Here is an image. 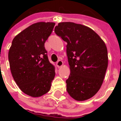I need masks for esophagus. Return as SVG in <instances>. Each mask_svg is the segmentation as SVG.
I'll list each match as a JSON object with an SVG mask.
<instances>
[{"label": "esophagus", "instance_id": "obj_1", "mask_svg": "<svg viewBox=\"0 0 121 121\" xmlns=\"http://www.w3.org/2000/svg\"><path fill=\"white\" fill-rule=\"evenodd\" d=\"M63 63L62 61L60 60L56 62V66L58 68H60L61 66H63Z\"/></svg>", "mask_w": 121, "mask_h": 121}]
</instances>
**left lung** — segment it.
Here are the masks:
<instances>
[{
    "mask_svg": "<svg viewBox=\"0 0 121 121\" xmlns=\"http://www.w3.org/2000/svg\"><path fill=\"white\" fill-rule=\"evenodd\" d=\"M55 32L67 43V92L78 101L92 97L99 90L108 66L105 44L92 29L74 22H60Z\"/></svg>",
    "mask_w": 121,
    "mask_h": 121,
    "instance_id": "left-lung-1",
    "label": "left lung"
}]
</instances>
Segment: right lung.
<instances>
[{"instance_id":"1","label":"right lung","mask_w":121,"mask_h":121,"mask_svg":"<svg viewBox=\"0 0 121 121\" xmlns=\"http://www.w3.org/2000/svg\"><path fill=\"white\" fill-rule=\"evenodd\" d=\"M55 25L44 22L33 24L14 38L9 51L13 78L24 94L33 97L49 92L55 78V66L49 61L44 48Z\"/></svg>"}]
</instances>
